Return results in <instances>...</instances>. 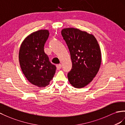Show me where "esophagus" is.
Segmentation results:
<instances>
[{
	"instance_id": "34e87169",
	"label": "esophagus",
	"mask_w": 125,
	"mask_h": 125,
	"mask_svg": "<svg viewBox=\"0 0 125 125\" xmlns=\"http://www.w3.org/2000/svg\"><path fill=\"white\" fill-rule=\"evenodd\" d=\"M61 67H62V65L61 64H57L56 65V68H57V70H60L61 69Z\"/></svg>"
}]
</instances>
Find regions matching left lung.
<instances>
[{
  "label": "left lung",
  "instance_id": "8db88e82",
  "mask_svg": "<svg viewBox=\"0 0 125 125\" xmlns=\"http://www.w3.org/2000/svg\"><path fill=\"white\" fill-rule=\"evenodd\" d=\"M61 34L68 46L72 63L68 74L73 87L81 88L97 75L101 62L100 46L92 34L75 28H64Z\"/></svg>",
  "mask_w": 125,
  "mask_h": 125
}]
</instances>
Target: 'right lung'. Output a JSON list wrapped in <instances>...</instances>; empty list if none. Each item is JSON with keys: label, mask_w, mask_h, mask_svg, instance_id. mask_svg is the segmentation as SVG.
Here are the masks:
<instances>
[{"label": "right lung", "mask_w": 125, "mask_h": 125, "mask_svg": "<svg viewBox=\"0 0 125 125\" xmlns=\"http://www.w3.org/2000/svg\"><path fill=\"white\" fill-rule=\"evenodd\" d=\"M49 34L46 30L33 32L25 38L19 52V61L23 74L31 84L40 88L50 84L56 69L50 62L44 50Z\"/></svg>", "instance_id": "right-lung-1"}]
</instances>
